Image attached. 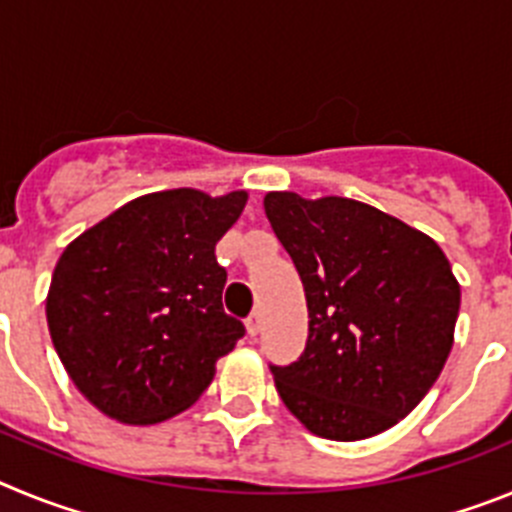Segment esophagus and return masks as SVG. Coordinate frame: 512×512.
I'll return each mask as SVG.
<instances>
[{
	"mask_svg": "<svg viewBox=\"0 0 512 512\" xmlns=\"http://www.w3.org/2000/svg\"><path fill=\"white\" fill-rule=\"evenodd\" d=\"M246 328H248V336H259L261 333V312H251L246 320Z\"/></svg>",
	"mask_w": 512,
	"mask_h": 512,
	"instance_id": "1",
	"label": "esophagus"
}]
</instances>
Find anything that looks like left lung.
Listing matches in <instances>:
<instances>
[{
  "mask_svg": "<svg viewBox=\"0 0 512 512\" xmlns=\"http://www.w3.org/2000/svg\"><path fill=\"white\" fill-rule=\"evenodd\" d=\"M264 210L307 300L305 351L271 364L307 431L359 441L400 423L428 395L454 346L461 289L438 243L346 197L269 192Z\"/></svg>",
  "mask_w": 512,
  "mask_h": 512,
  "instance_id": "left-lung-1",
  "label": "left lung"
}]
</instances>
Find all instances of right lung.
Here are the masks:
<instances>
[{
	"mask_svg": "<svg viewBox=\"0 0 512 512\" xmlns=\"http://www.w3.org/2000/svg\"><path fill=\"white\" fill-rule=\"evenodd\" d=\"M246 192L143 194L66 246L45 315L71 382L104 415L151 425L210 387L246 328L223 310L217 241Z\"/></svg>",
	"mask_w": 512,
	"mask_h": 512,
	"instance_id": "right-lung-1",
	"label": "right lung"
}]
</instances>
